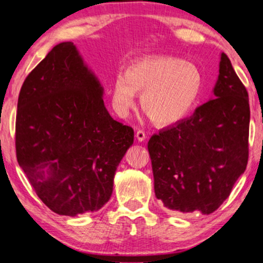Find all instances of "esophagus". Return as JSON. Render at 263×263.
Segmentation results:
<instances>
[{
    "mask_svg": "<svg viewBox=\"0 0 263 263\" xmlns=\"http://www.w3.org/2000/svg\"><path fill=\"white\" fill-rule=\"evenodd\" d=\"M136 138L138 139V142H144L146 138L145 132L142 131V129H139V131H137V134H136Z\"/></svg>",
    "mask_w": 263,
    "mask_h": 263,
    "instance_id": "esophagus-1",
    "label": "esophagus"
}]
</instances>
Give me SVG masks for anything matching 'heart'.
Masks as SVG:
<instances>
[{
	"label": "heart",
	"mask_w": 263,
	"mask_h": 263,
	"mask_svg": "<svg viewBox=\"0 0 263 263\" xmlns=\"http://www.w3.org/2000/svg\"><path fill=\"white\" fill-rule=\"evenodd\" d=\"M202 89V74L191 62L167 55L146 56L132 62L125 74L115 77L111 101L125 114L141 93V107L154 124L168 126L190 113Z\"/></svg>",
	"instance_id": "heart-1"
}]
</instances>
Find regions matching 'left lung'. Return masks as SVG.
<instances>
[{"mask_svg":"<svg viewBox=\"0 0 263 263\" xmlns=\"http://www.w3.org/2000/svg\"><path fill=\"white\" fill-rule=\"evenodd\" d=\"M213 92L192 117L148 142L155 195L172 211L215 212L247 168L249 97L223 52Z\"/></svg>","mask_w":263,"mask_h":263,"instance_id":"1","label":"left lung"}]
</instances>
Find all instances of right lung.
<instances>
[{"label": "right lung", "mask_w": 263, "mask_h": 263, "mask_svg": "<svg viewBox=\"0 0 263 263\" xmlns=\"http://www.w3.org/2000/svg\"><path fill=\"white\" fill-rule=\"evenodd\" d=\"M103 86L72 42L55 45L26 77L17 100L19 166L56 214L96 212L109 201L134 129L114 120Z\"/></svg>", "instance_id": "right-lung-1"}]
</instances>
